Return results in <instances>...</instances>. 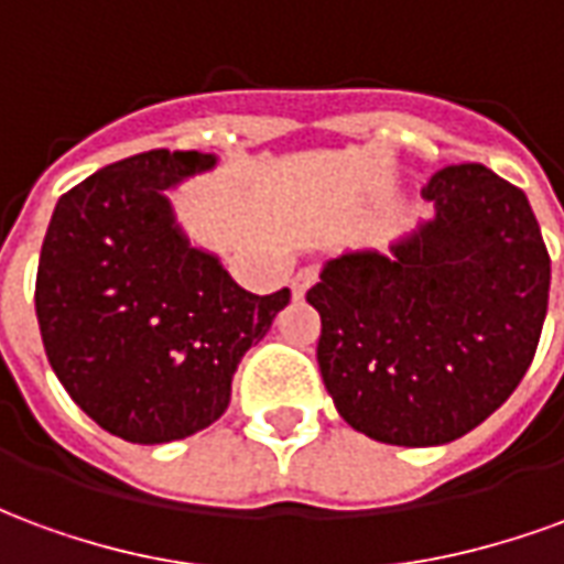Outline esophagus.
<instances>
[{
    "label": "esophagus",
    "instance_id": "1",
    "mask_svg": "<svg viewBox=\"0 0 564 564\" xmlns=\"http://www.w3.org/2000/svg\"><path fill=\"white\" fill-rule=\"evenodd\" d=\"M314 283H317V269H314V265H307V269H299V271H295V278H293V293L302 299V295H305L307 290L314 286Z\"/></svg>",
    "mask_w": 564,
    "mask_h": 564
}]
</instances>
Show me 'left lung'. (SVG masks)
Here are the masks:
<instances>
[{
    "mask_svg": "<svg viewBox=\"0 0 564 564\" xmlns=\"http://www.w3.org/2000/svg\"><path fill=\"white\" fill-rule=\"evenodd\" d=\"M423 196L435 217L390 257L341 253L307 290L338 414L395 447L449 444L508 402L550 299V253L520 186L462 162L432 174Z\"/></svg>",
    "mask_w": 564,
    "mask_h": 564,
    "instance_id": "1",
    "label": "left lung"
}]
</instances>
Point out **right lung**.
Returning a JSON list of instances; mask_svg holds the SVG:
<instances>
[{"mask_svg": "<svg viewBox=\"0 0 564 564\" xmlns=\"http://www.w3.org/2000/svg\"><path fill=\"white\" fill-rule=\"evenodd\" d=\"M214 153L148 150L56 202L35 278L44 354L72 402L132 444H169L220 420L232 375L290 290L253 295L189 245L165 189Z\"/></svg>", "mask_w": 564, "mask_h": 564, "instance_id": "add662e5", "label": "right lung"}]
</instances>
